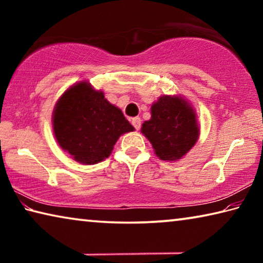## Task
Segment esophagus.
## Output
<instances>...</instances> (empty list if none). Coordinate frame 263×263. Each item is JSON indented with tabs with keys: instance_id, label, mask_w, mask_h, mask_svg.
<instances>
[{
	"instance_id": "1",
	"label": "esophagus",
	"mask_w": 263,
	"mask_h": 263,
	"mask_svg": "<svg viewBox=\"0 0 263 263\" xmlns=\"http://www.w3.org/2000/svg\"><path fill=\"white\" fill-rule=\"evenodd\" d=\"M132 125H133V127L136 128V130L138 131L140 128V126H141V119L139 118V117H135V118H132Z\"/></svg>"
}]
</instances>
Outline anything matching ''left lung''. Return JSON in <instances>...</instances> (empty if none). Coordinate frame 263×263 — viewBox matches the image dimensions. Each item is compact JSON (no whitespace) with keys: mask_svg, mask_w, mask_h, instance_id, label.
<instances>
[{"mask_svg":"<svg viewBox=\"0 0 263 263\" xmlns=\"http://www.w3.org/2000/svg\"><path fill=\"white\" fill-rule=\"evenodd\" d=\"M151 119L144 122L141 133L152 144L157 157L176 161L189 152L199 137L196 114L180 96L163 95L151 108Z\"/></svg>","mask_w":263,"mask_h":263,"instance_id":"obj_1","label":"left lung"}]
</instances>
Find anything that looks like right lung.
<instances>
[{
    "instance_id": "right-lung-1",
    "label": "right lung",
    "mask_w": 263,
    "mask_h": 263,
    "mask_svg": "<svg viewBox=\"0 0 263 263\" xmlns=\"http://www.w3.org/2000/svg\"><path fill=\"white\" fill-rule=\"evenodd\" d=\"M52 124L60 147L83 164L109 158L118 138L135 130L122 110L86 81L61 95L53 110Z\"/></svg>"
}]
</instances>
